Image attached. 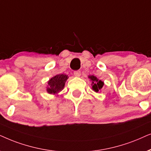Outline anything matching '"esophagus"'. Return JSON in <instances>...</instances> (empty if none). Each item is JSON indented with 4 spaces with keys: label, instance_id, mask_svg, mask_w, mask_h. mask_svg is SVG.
I'll return each mask as SVG.
<instances>
[{
    "label": "esophagus",
    "instance_id": "34e87169",
    "mask_svg": "<svg viewBox=\"0 0 151 151\" xmlns=\"http://www.w3.org/2000/svg\"><path fill=\"white\" fill-rule=\"evenodd\" d=\"M74 74L75 77H79L80 76H81V71H79V70H77V71H74Z\"/></svg>",
    "mask_w": 151,
    "mask_h": 151
}]
</instances>
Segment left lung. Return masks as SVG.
Returning a JSON list of instances; mask_svg holds the SVG:
<instances>
[{
	"instance_id": "obj_1",
	"label": "left lung",
	"mask_w": 151,
	"mask_h": 151,
	"mask_svg": "<svg viewBox=\"0 0 151 151\" xmlns=\"http://www.w3.org/2000/svg\"><path fill=\"white\" fill-rule=\"evenodd\" d=\"M88 78H89L90 81H92L91 86L92 90L95 92H100V90H101V88H103V86L104 85V81L99 80L97 77H96L94 75H89L88 76Z\"/></svg>"
}]
</instances>
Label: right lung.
Segmentation results:
<instances>
[{"label":"right lung","mask_w":151,"mask_h":151,"mask_svg":"<svg viewBox=\"0 0 151 151\" xmlns=\"http://www.w3.org/2000/svg\"><path fill=\"white\" fill-rule=\"evenodd\" d=\"M68 77H69L65 74H57L55 77H52L47 81L46 91L50 94L59 96V93L63 89Z\"/></svg>","instance_id":"1"}]
</instances>
